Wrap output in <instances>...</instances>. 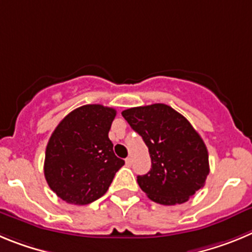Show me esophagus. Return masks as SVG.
Here are the masks:
<instances>
[{
    "mask_svg": "<svg viewBox=\"0 0 252 252\" xmlns=\"http://www.w3.org/2000/svg\"><path fill=\"white\" fill-rule=\"evenodd\" d=\"M126 165H131V164H133V158L128 157L126 159Z\"/></svg>",
    "mask_w": 252,
    "mask_h": 252,
    "instance_id": "34e87169",
    "label": "esophagus"
}]
</instances>
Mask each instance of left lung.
<instances>
[{
    "instance_id": "left-lung-1",
    "label": "left lung",
    "mask_w": 252,
    "mask_h": 252,
    "mask_svg": "<svg viewBox=\"0 0 252 252\" xmlns=\"http://www.w3.org/2000/svg\"><path fill=\"white\" fill-rule=\"evenodd\" d=\"M148 147L152 168L138 176L143 192L159 205L183 203L205 186L210 173L208 152L191 123L165 104L122 112Z\"/></svg>"
}]
</instances>
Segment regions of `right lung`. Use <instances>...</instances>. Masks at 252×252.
<instances>
[{"mask_svg": "<svg viewBox=\"0 0 252 252\" xmlns=\"http://www.w3.org/2000/svg\"><path fill=\"white\" fill-rule=\"evenodd\" d=\"M117 112L100 104L72 110L47 143L44 173L49 187L65 202L88 205L108 191L124 165L108 137Z\"/></svg>", "mask_w": 252, "mask_h": 252, "instance_id": "add662e5", "label": "right lung"}]
</instances>
